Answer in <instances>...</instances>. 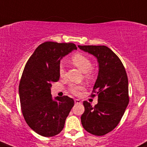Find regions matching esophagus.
I'll list each match as a JSON object with an SVG mask.
<instances>
[{"label":"esophagus","instance_id":"obj_1","mask_svg":"<svg viewBox=\"0 0 147 147\" xmlns=\"http://www.w3.org/2000/svg\"><path fill=\"white\" fill-rule=\"evenodd\" d=\"M75 104L78 105V104H81V101L79 99H75Z\"/></svg>","mask_w":147,"mask_h":147}]
</instances>
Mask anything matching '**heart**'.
Returning <instances> with one entry per match:
<instances>
[{
  "instance_id": "obj_1",
  "label": "heart",
  "mask_w": 147,
  "mask_h": 147,
  "mask_svg": "<svg viewBox=\"0 0 147 147\" xmlns=\"http://www.w3.org/2000/svg\"><path fill=\"white\" fill-rule=\"evenodd\" d=\"M72 61L78 69H80L84 73H87L88 76H89V73H90L89 71L92 68V63L87 57L83 54H80V53H77L72 57ZM59 74L61 78H63L65 75V69H64L63 64H60L59 67ZM83 88L84 87L83 86L72 85L69 88V90L74 94L78 95V94H80V91L83 90Z\"/></svg>"
}]
</instances>
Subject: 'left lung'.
Wrapping results in <instances>:
<instances>
[{
    "instance_id": "1",
    "label": "left lung",
    "mask_w": 147,
    "mask_h": 147,
    "mask_svg": "<svg viewBox=\"0 0 147 147\" xmlns=\"http://www.w3.org/2000/svg\"><path fill=\"white\" fill-rule=\"evenodd\" d=\"M78 47L94 56L98 63V76L93 88L98 95V103L92 107L88 101H83L85 112L81 116L82 125L90 134L104 136L118 125L128 105L127 74L118 57L107 46Z\"/></svg>"
}]
</instances>
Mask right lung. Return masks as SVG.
I'll use <instances>...</instances> for the list:
<instances>
[{
  "label": "right lung",
  "instance_id": "1",
  "mask_svg": "<svg viewBox=\"0 0 147 147\" xmlns=\"http://www.w3.org/2000/svg\"><path fill=\"white\" fill-rule=\"evenodd\" d=\"M77 50L74 43L45 42L27 61L19 86L22 112L26 123L42 136L51 137L64 128L66 118L74 106L67 96L53 98L51 88L59 80L60 61Z\"/></svg>",
  "mask_w": 147,
  "mask_h": 147
}]
</instances>
